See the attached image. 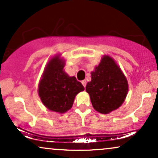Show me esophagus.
I'll use <instances>...</instances> for the list:
<instances>
[{
    "label": "esophagus",
    "instance_id": "esophagus-1",
    "mask_svg": "<svg viewBox=\"0 0 158 158\" xmlns=\"http://www.w3.org/2000/svg\"><path fill=\"white\" fill-rule=\"evenodd\" d=\"M81 84L83 85V86L85 87V86H86V84H87V81L85 80H85H82V81H81Z\"/></svg>",
    "mask_w": 158,
    "mask_h": 158
}]
</instances>
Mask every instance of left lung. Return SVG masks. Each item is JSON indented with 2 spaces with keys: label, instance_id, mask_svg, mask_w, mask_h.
Returning a JSON list of instances; mask_svg holds the SVG:
<instances>
[{
  "label": "left lung",
  "instance_id": "obj_1",
  "mask_svg": "<svg viewBox=\"0 0 158 158\" xmlns=\"http://www.w3.org/2000/svg\"><path fill=\"white\" fill-rule=\"evenodd\" d=\"M128 90V81L120 68L109 56H103L86 85L94 109L104 114L117 109L126 99Z\"/></svg>",
  "mask_w": 158,
  "mask_h": 158
}]
</instances>
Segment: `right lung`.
Segmentation results:
<instances>
[{
	"label": "right lung",
	"mask_w": 158,
	"mask_h": 158,
	"mask_svg": "<svg viewBox=\"0 0 158 158\" xmlns=\"http://www.w3.org/2000/svg\"><path fill=\"white\" fill-rule=\"evenodd\" d=\"M64 61L55 56L48 61L39 85V95L46 108L57 113L71 108L74 99L85 88L75 77L64 71Z\"/></svg>",
	"instance_id": "add662e5"
}]
</instances>
